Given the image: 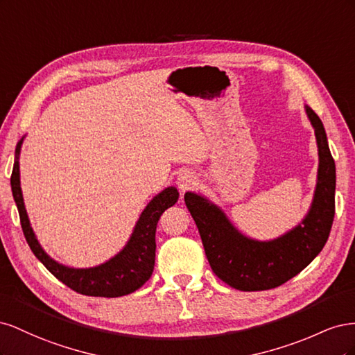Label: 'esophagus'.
I'll use <instances>...</instances> for the list:
<instances>
[{
	"label": "esophagus",
	"mask_w": 355,
	"mask_h": 355,
	"mask_svg": "<svg viewBox=\"0 0 355 355\" xmlns=\"http://www.w3.org/2000/svg\"><path fill=\"white\" fill-rule=\"evenodd\" d=\"M176 184H178V188L182 192H185V191H189L191 188L196 187L197 178H196L194 173H192V171L184 170V171H180V173H179V176L176 179Z\"/></svg>",
	"instance_id": "1"
}]
</instances>
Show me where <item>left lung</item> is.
I'll list each match as a JSON object with an SVG mask.
<instances>
[{"label": "left lung", "instance_id": "1", "mask_svg": "<svg viewBox=\"0 0 355 355\" xmlns=\"http://www.w3.org/2000/svg\"><path fill=\"white\" fill-rule=\"evenodd\" d=\"M318 148L314 198L302 222L274 240L259 241L234 227L223 210L209 198L187 192L185 204L194 218L213 272L243 292H259L284 284L323 250L335 218L336 167L324 125L305 105Z\"/></svg>", "mask_w": 355, "mask_h": 355}]
</instances>
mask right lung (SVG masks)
<instances>
[{
	"label": "right lung",
	"instance_id": "obj_1",
	"mask_svg": "<svg viewBox=\"0 0 355 355\" xmlns=\"http://www.w3.org/2000/svg\"><path fill=\"white\" fill-rule=\"evenodd\" d=\"M25 136L20 139L15 153V166L12 171V192L20 216V225L32 253L55 275L77 293L101 297H118L133 293L142 287L153 275L155 265V230L161 214L175 206L179 192L175 187H168L155 196L139 216L130 239L123 249L110 261L92 268H71L62 265L50 257L38 243L35 232L31 227L25 209L22 188H20L19 155Z\"/></svg>",
	"mask_w": 355,
	"mask_h": 355
}]
</instances>
